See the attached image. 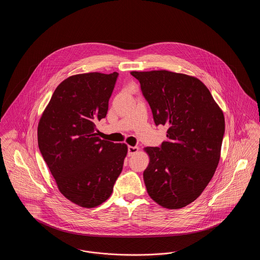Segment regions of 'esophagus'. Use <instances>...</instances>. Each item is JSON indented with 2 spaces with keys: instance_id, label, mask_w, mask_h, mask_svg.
<instances>
[{
  "instance_id": "1",
  "label": "esophagus",
  "mask_w": 260,
  "mask_h": 260,
  "mask_svg": "<svg viewBox=\"0 0 260 260\" xmlns=\"http://www.w3.org/2000/svg\"><path fill=\"white\" fill-rule=\"evenodd\" d=\"M137 152H138V147L137 146H128L127 147V154H128V156H133Z\"/></svg>"
}]
</instances>
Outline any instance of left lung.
Here are the masks:
<instances>
[{"instance_id":"obj_1","label":"left lung","mask_w":260,"mask_h":260,"mask_svg":"<svg viewBox=\"0 0 260 260\" xmlns=\"http://www.w3.org/2000/svg\"><path fill=\"white\" fill-rule=\"evenodd\" d=\"M148 101L156 125L168 140L146 147L143 173L151 199L167 209L194 202L209 184L220 159L225 121L209 88L199 79L167 70L131 72Z\"/></svg>"}]
</instances>
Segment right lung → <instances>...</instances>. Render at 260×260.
<instances>
[{
  "label": "right lung",
  "instance_id": "1",
  "mask_svg": "<svg viewBox=\"0 0 260 260\" xmlns=\"http://www.w3.org/2000/svg\"><path fill=\"white\" fill-rule=\"evenodd\" d=\"M118 73L78 74L55 88L38 124V144L62 195L83 208L111 196L127 153L102 140L95 123L106 117Z\"/></svg>",
  "mask_w": 260,
  "mask_h": 260
}]
</instances>
